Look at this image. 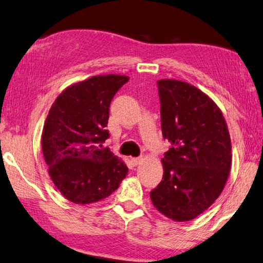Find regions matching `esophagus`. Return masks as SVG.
<instances>
[{
  "label": "esophagus",
  "instance_id": "34e87169",
  "mask_svg": "<svg viewBox=\"0 0 263 263\" xmlns=\"http://www.w3.org/2000/svg\"><path fill=\"white\" fill-rule=\"evenodd\" d=\"M141 160H143V158L141 157H138V158H131V162L133 165H138L141 162Z\"/></svg>",
  "mask_w": 263,
  "mask_h": 263
}]
</instances>
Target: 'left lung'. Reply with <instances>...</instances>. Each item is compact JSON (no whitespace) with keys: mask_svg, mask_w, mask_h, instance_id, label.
I'll return each instance as SVG.
<instances>
[{"mask_svg":"<svg viewBox=\"0 0 263 263\" xmlns=\"http://www.w3.org/2000/svg\"><path fill=\"white\" fill-rule=\"evenodd\" d=\"M161 131L171 143L164 174L149 192L154 207L174 221H190L221 194L232 165L227 124L216 104L189 83L157 82Z\"/></svg>","mask_w":263,"mask_h":263,"instance_id":"1","label":"left lung"}]
</instances>
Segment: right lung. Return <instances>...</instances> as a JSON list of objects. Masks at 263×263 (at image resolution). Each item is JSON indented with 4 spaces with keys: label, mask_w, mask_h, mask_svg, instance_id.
Here are the masks:
<instances>
[{
    "label": "right lung",
    "mask_w": 263,
    "mask_h": 263,
    "mask_svg": "<svg viewBox=\"0 0 263 263\" xmlns=\"http://www.w3.org/2000/svg\"><path fill=\"white\" fill-rule=\"evenodd\" d=\"M128 77L95 76L65 89L50 109L42 133V151L51 180L74 203H92L119 187L127 167L102 144L110 104Z\"/></svg>",
    "instance_id": "add662e5"
}]
</instances>
